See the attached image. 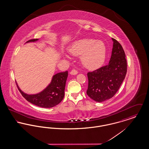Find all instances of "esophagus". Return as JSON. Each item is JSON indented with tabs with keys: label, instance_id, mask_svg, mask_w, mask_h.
<instances>
[{
	"label": "esophagus",
	"instance_id": "34e87169",
	"mask_svg": "<svg viewBox=\"0 0 149 149\" xmlns=\"http://www.w3.org/2000/svg\"><path fill=\"white\" fill-rule=\"evenodd\" d=\"M70 74L72 75H75L78 74V71H77L75 69H72L71 71H70Z\"/></svg>",
	"mask_w": 149,
	"mask_h": 149
}]
</instances>
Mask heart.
Here are the masks:
<instances>
[{
    "label": "heart",
    "instance_id": "heart-1",
    "mask_svg": "<svg viewBox=\"0 0 149 149\" xmlns=\"http://www.w3.org/2000/svg\"><path fill=\"white\" fill-rule=\"evenodd\" d=\"M69 52L74 56H81L83 66L90 70L100 68L104 63L106 47L104 42L93 38H83L72 43L69 47Z\"/></svg>",
    "mask_w": 149,
    "mask_h": 149
}]
</instances>
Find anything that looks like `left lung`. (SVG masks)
I'll return each mask as SVG.
<instances>
[{"label": "left lung", "mask_w": 149, "mask_h": 149, "mask_svg": "<svg viewBox=\"0 0 149 149\" xmlns=\"http://www.w3.org/2000/svg\"><path fill=\"white\" fill-rule=\"evenodd\" d=\"M113 42L112 55L107 65L87 74V95L94 100L102 102L112 98L119 89L127 72V61L121 45Z\"/></svg>", "instance_id": "obj_1"}]
</instances>
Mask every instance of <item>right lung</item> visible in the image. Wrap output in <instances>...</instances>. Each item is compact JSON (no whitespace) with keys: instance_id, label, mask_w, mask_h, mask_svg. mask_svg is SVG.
Listing matches in <instances>:
<instances>
[{"instance_id":"1","label":"right lung","mask_w":149,"mask_h":149,"mask_svg":"<svg viewBox=\"0 0 149 149\" xmlns=\"http://www.w3.org/2000/svg\"><path fill=\"white\" fill-rule=\"evenodd\" d=\"M38 39H32L27 42H35ZM68 71L61 72L54 75L50 84L43 91L36 94H28L17 87L22 96L29 102L42 108H52L59 104L64 98L66 81Z\"/></svg>"}]
</instances>
